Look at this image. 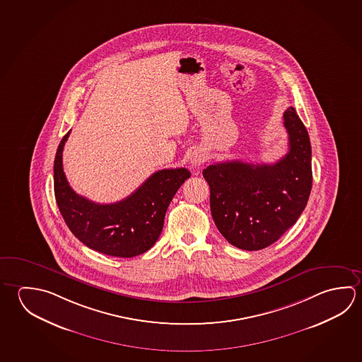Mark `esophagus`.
Masks as SVG:
<instances>
[{
  "label": "esophagus",
  "mask_w": 362,
  "mask_h": 362,
  "mask_svg": "<svg viewBox=\"0 0 362 362\" xmlns=\"http://www.w3.org/2000/svg\"><path fill=\"white\" fill-rule=\"evenodd\" d=\"M206 161V156L201 151H194L190 156V164L194 168H199Z\"/></svg>",
  "instance_id": "34e87169"
}]
</instances>
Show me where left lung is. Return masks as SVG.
Segmentation results:
<instances>
[{"mask_svg":"<svg viewBox=\"0 0 362 362\" xmlns=\"http://www.w3.org/2000/svg\"><path fill=\"white\" fill-rule=\"evenodd\" d=\"M284 121L288 153L277 163L254 165L233 160L202 172L215 225L239 249L259 250L279 240L298 221L310 196L309 134L292 107L286 109Z\"/></svg>","mask_w":362,"mask_h":362,"instance_id":"obj_1","label":"left lung"}]
</instances>
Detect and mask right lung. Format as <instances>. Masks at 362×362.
Here are the masks:
<instances>
[{
	"mask_svg": "<svg viewBox=\"0 0 362 362\" xmlns=\"http://www.w3.org/2000/svg\"><path fill=\"white\" fill-rule=\"evenodd\" d=\"M70 132L58 145L53 170L54 196L64 222L78 240L99 253L121 258L145 253L159 239L166 209L180 185L189 178V170H159L119 202H93L77 194L64 175L62 153Z\"/></svg>",
	"mask_w": 362,
	"mask_h": 362,
	"instance_id": "1",
	"label": "right lung"
}]
</instances>
